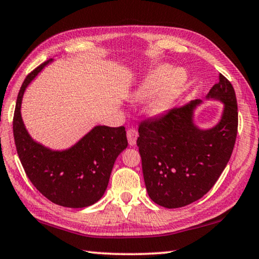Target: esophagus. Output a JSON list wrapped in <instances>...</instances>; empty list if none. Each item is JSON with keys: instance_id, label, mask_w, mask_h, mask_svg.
<instances>
[{"instance_id": "1", "label": "esophagus", "mask_w": 259, "mask_h": 259, "mask_svg": "<svg viewBox=\"0 0 259 259\" xmlns=\"http://www.w3.org/2000/svg\"><path fill=\"white\" fill-rule=\"evenodd\" d=\"M126 137H128V142L130 146H134L136 144L137 137H138V133L135 129H129L126 131Z\"/></svg>"}]
</instances>
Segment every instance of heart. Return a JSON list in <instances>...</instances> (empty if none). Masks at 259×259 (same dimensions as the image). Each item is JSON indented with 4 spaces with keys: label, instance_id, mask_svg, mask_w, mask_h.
I'll return each mask as SVG.
<instances>
[{
    "label": "heart",
    "instance_id": "heart-1",
    "mask_svg": "<svg viewBox=\"0 0 259 259\" xmlns=\"http://www.w3.org/2000/svg\"><path fill=\"white\" fill-rule=\"evenodd\" d=\"M187 76L181 69H175L168 64H160L147 73L134 93L135 100L150 99L159 93L152 101L149 112L153 116H161L173 106L176 98L186 85Z\"/></svg>",
    "mask_w": 259,
    "mask_h": 259
}]
</instances>
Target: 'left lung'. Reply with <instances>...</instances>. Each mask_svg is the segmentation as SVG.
Listing matches in <instances>:
<instances>
[{
    "label": "left lung",
    "instance_id": "8db88e82",
    "mask_svg": "<svg viewBox=\"0 0 259 259\" xmlns=\"http://www.w3.org/2000/svg\"><path fill=\"white\" fill-rule=\"evenodd\" d=\"M206 100L223 104L211 128L195 122L196 99L139 125L137 146L147 194L160 206L182 207L196 202L218 181L231 159L237 135L235 91L219 73Z\"/></svg>",
    "mask_w": 259,
    "mask_h": 259
}]
</instances>
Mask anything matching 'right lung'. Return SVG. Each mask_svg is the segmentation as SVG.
<instances>
[{"mask_svg":"<svg viewBox=\"0 0 259 259\" xmlns=\"http://www.w3.org/2000/svg\"><path fill=\"white\" fill-rule=\"evenodd\" d=\"M53 61L39 65L20 88L14 116L16 149L27 178L46 198L64 207H88L104 196L115 160L128 146L125 129L96 125L63 150H53L34 141L20 112L23 97L32 80Z\"/></svg>","mask_w":259,"mask_h":259,"instance_id":"add662e5","label":"right lung"}]
</instances>
